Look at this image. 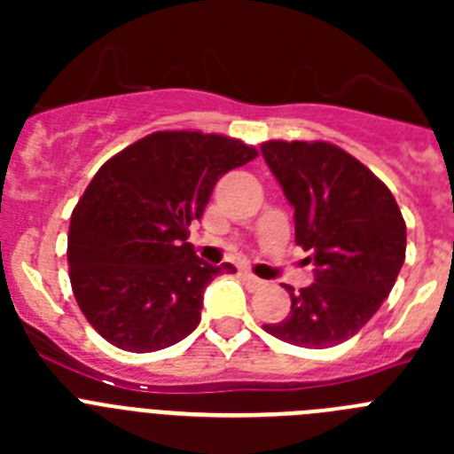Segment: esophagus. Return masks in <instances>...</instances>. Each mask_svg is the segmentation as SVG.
Instances as JSON below:
<instances>
[{"label": "esophagus", "mask_w": 454, "mask_h": 454, "mask_svg": "<svg viewBox=\"0 0 454 454\" xmlns=\"http://www.w3.org/2000/svg\"><path fill=\"white\" fill-rule=\"evenodd\" d=\"M240 277H243V282H246V286L250 288V291H256V288H262L263 284H266L263 279H259V277L252 275V272H247V270L240 272Z\"/></svg>", "instance_id": "1"}]
</instances>
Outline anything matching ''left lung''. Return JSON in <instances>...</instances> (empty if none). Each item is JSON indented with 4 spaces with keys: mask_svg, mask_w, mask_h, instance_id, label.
<instances>
[{
    "mask_svg": "<svg viewBox=\"0 0 454 454\" xmlns=\"http://www.w3.org/2000/svg\"><path fill=\"white\" fill-rule=\"evenodd\" d=\"M262 154L295 208V243L311 252L316 282L291 293V314L263 325L300 348L339 346L388 298L407 227L387 186L346 150L323 140H268Z\"/></svg>",
    "mask_w": 454,
    "mask_h": 454,
    "instance_id": "8db88e82",
    "label": "left lung"
}]
</instances>
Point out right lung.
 <instances>
[{"label":"right lung","instance_id":"right-lung-1","mask_svg":"<svg viewBox=\"0 0 454 454\" xmlns=\"http://www.w3.org/2000/svg\"><path fill=\"white\" fill-rule=\"evenodd\" d=\"M256 156L243 140L156 131L108 159L70 218L72 293L99 336L154 352L200 325L204 288L231 263H204L188 240L224 172Z\"/></svg>","mask_w":454,"mask_h":454}]
</instances>
